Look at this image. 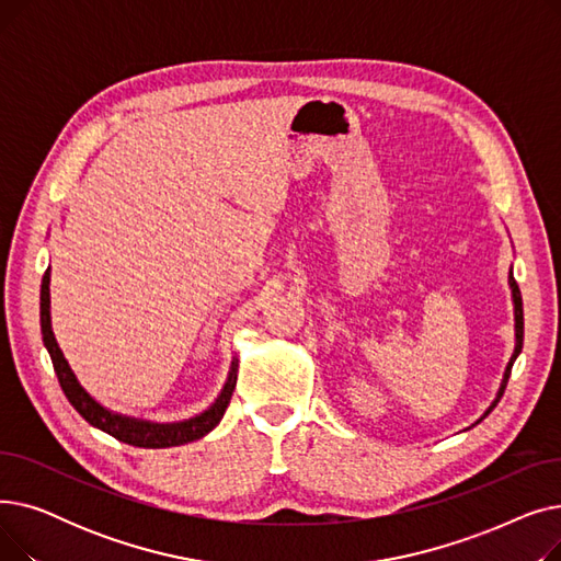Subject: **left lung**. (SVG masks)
I'll return each instance as SVG.
<instances>
[{
	"instance_id": "left-lung-1",
	"label": "left lung",
	"mask_w": 561,
	"mask_h": 561,
	"mask_svg": "<svg viewBox=\"0 0 561 561\" xmlns=\"http://www.w3.org/2000/svg\"><path fill=\"white\" fill-rule=\"evenodd\" d=\"M510 284H512V293H514V307H516V350H514L512 362H510V366H507V370H505L503 387H500V393H497L495 402L489 407L486 414H491V409H493V407L500 402V398H503V393H505V389H507L510 375H512V366H514V362H516V357H518V352L523 350V298H520V288H518V284H516V279H514V275H510ZM486 414H484V416H486Z\"/></svg>"
}]
</instances>
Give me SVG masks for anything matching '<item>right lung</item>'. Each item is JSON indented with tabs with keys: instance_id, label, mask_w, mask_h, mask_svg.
<instances>
[{
	"instance_id": "right-lung-1",
	"label": "right lung",
	"mask_w": 561,
	"mask_h": 561,
	"mask_svg": "<svg viewBox=\"0 0 561 561\" xmlns=\"http://www.w3.org/2000/svg\"><path fill=\"white\" fill-rule=\"evenodd\" d=\"M41 330H43V343L49 352L54 373L58 377V385H61L66 398L70 404L79 411L81 419H85L93 427L111 434L113 438L123 440V444L136 446V448H170V446H184L191 444V440L202 438L204 434H209L222 419L225 409L231 400L233 387H236V370H239V359L231 362L229 379L220 393V398L214 402L211 409H206L202 416H195L184 423H172V425H157V423H145V421H134L125 419L121 414H113V411L104 409L98 404L91 396H88L70 370L61 347L56 345V339L51 334V320H49V268L43 275L41 284Z\"/></svg>"
}]
</instances>
